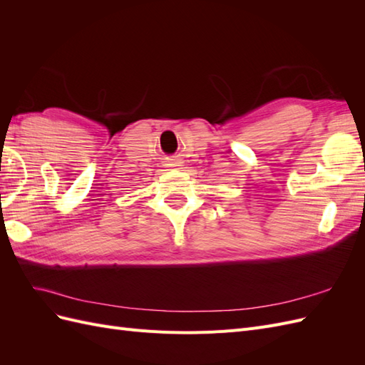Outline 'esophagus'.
Returning a JSON list of instances; mask_svg holds the SVG:
<instances>
[{
    "mask_svg": "<svg viewBox=\"0 0 365 365\" xmlns=\"http://www.w3.org/2000/svg\"><path fill=\"white\" fill-rule=\"evenodd\" d=\"M169 165H172V168H175V165H180V163L176 161V160H172V163H170Z\"/></svg>",
    "mask_w": 365,
    "mask_h": 365,
    "instance_id": "34e87169",
    "label": "esophagus"
}]
</instances>
